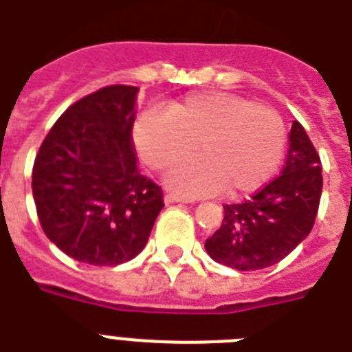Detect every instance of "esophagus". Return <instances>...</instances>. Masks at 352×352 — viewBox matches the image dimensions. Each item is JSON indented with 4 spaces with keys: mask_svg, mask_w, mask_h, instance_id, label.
Here are the masks:
<instances>
[{
    "mask_svg": "<svg viewBox=\"0 0 352 352\" xmlns=\"http://www.w3.org/2000/svg\"><path fill=\"white\" fill-rule=\"evenodd\" d=\"M188 201H192V197L185 196V194L170 192L165 196V203H188Z\"/></svg>",
    "mask_w": 352,
    "mask_h": 352,
    "instance_id": "34e87169",
    "label": "esophagus"
}]
</instances>
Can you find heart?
I'll return each mask as SVG.
<instances>
[{
    "label": "heart",
    "instance_id": "b5f03b06",
    "mask_svg": "<svg viewBox=\"0 0 352 352\" xmlns=\"http://www.w3.org/2000/svg\"><path fill=\"white\" fill-rule=\"evenodd\" d=\"M135 144L151 169L169 170L173 187L192 194L254 192L268 182L286 147V126L274 107L223 91L196 93L165 111L144 113Z\"/></svg>",
    "mask_w": 352,
    "mask_h": 352
}]
</instances>
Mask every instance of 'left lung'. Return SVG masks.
<instances>
[{
    "mask_svg": "<svg viewBox=\"0 0 352 352\" xmlns=\"http://www.w3.org/2000/svg\"><path fill=\"white\" fill-rule=\"evenodd\" d=\"M320 196V156L295 120L283 173L245 201L223 205L221 226L205 241L207 254L239 272L274 266L311 232Z\"/></svg>",
    "mask_w": 352,
    "mask_h": 352,
    "instance_id": "obj_1",
    "label": "left lung"
}]
</instances>
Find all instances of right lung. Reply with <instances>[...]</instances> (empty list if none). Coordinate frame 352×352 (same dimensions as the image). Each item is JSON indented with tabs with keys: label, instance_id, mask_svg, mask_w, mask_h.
<instances>
[{
	"label": "right lung",
	"instance_id": "right-lung-1",
	"mask_svg": "<svg viewBox=\"0 0 352 352\" xmlns=\"http://www.w3.org/2000/svg\"><path fill=\"white\" fill-rule=\"evenodd\" d=\"M136 86L113 84L72 104L34 162L41 228L78 263L135 259L165 205L162 187L136 169Z\"/></svg>",
	"mask_w": 352,
	"mask_h": 352
}]
</instances>
